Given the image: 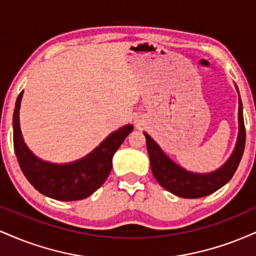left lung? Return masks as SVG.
Wrapping results in <instances>:
<instances>
[{
    "mask_svg": "<svg viewBox=\"0 0 256 256\" xmlns=\"http://www.w3.org/2000/svg\"><path fill=\"white\" fill-rule=\"evenodd\" d=\"M237 89V86H236ZM238 91V89H237ZM240 95V94H238ZM146 140L150 167L152 174L158 184L167 192L184 198H198L210 195L228 183L236 172L242 158L246 146V128L243 120L242 101L238 102V137L236 146L228 161L216 171L210 173H194L184 170L172 161L161 150L160 146L148 134L144 132Z\"/></svg>",
    "mask_w": 256,
    "mask_h": 256,
    "instance_id": "left-lung-1",
    "label": "left lung"
}]
</instances>
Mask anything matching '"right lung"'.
I'll list each match as a JSON object with an SVG mask.
<instances>
[{"label":"right lung","mask_w":256,"mask_h":256,"mask_svg":"<svg viewBox=\"0 0 256 256\" xmlns=\"http://www.w3.org/2000/svg\"><path fill=\"white\" fill-rule=\"evenodd\" d=\"M22 92L19 94L13 114L14 150L20 168L34 188L48 198L58 201L86 198L104 183L112 170L114 152L134 130L125 125L110 134L98 148L80 160L71 164L46 162L40 160L25 144L19 124V110Z\"/></svg>","instance_id":"1"}]
</instances>
